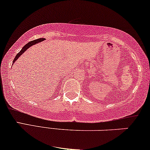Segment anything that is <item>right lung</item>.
Instances as JSON below:
<instances>
[{
  "label": "right lung",
  "instance_id": "add662e5",
  "mask_svg": "<svg viewBox=\"0 0 150 150\" xmlns=\"http://www.w3.org/2000/svg\"><path fill=\"white\" fill-rule=\"evenodd\" d=\"M44 40H45V38H38V39H36V40H32V41H30V42H29L28 44H26L22 48V50H21L20 52H18V54H16V57H15V58H14V60H13V63H14V62L16 61L17 59H18V58L20 57V56L22 55V54L24 53V52L26 51L28 49V48H30L31 46H32V45H35V44H36V43H38V42H42V41H43Z\"/></svg>",
  "mask_w": 150,
  "mask_h": 150
}]
</instances>
